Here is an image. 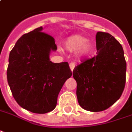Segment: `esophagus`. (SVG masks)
<instances>
[{
    "mask_svg": "<svg viewBox=\"0 0 132 132\" xmlns=\"http://www.w3.org/2000/svg\"><path fill=\"white\" fill-rule=\"evenodd\" d=\"M70 70H73V69H74V68H75V66H76V62H70Z\"/></svg>",
    "mask_w": 132,
    "mask_h": 132,
    "instance_id": "esophagus-1",
    "label": "esophagus"
}]
</instances>
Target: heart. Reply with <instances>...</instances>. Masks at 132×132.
<instances>
[{
  "mask_svg": "<svg viewBox=\"0 0 132 132\" xmlns=\"http://www.w3.org/2000/svg\"><path fill=\"white\" fill-rule=\"evenodd\" d=\"M87 38L80 35H74L69 37L65 40L64 46L70 52H76L81 48L83 54H89L92 46L87 43Z\"/></svg>",
  "mask_w": 132,
  "mask_h": 132,
  "instance_id": "b5f03b06",
  "label": "heart"
}]
</instances>
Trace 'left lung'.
Instances as JSON below:
<instances>
[{"instance_id": "1", "label": "left lung", "mask_w": 132, "mask_h": 132, "mask_svg": "<svg viewBox=\"0 0 132 132\" xmlns=\"http://www.w3.org/2000/svg\"><path fill=\"white\" fill-rule=\"evenodd\" d=\"M97 55L75 67L80 106L92 112L109 108L121 97L126 84V62L121 43L104 32L96 35Z\"/></svg>"}]
</instances>
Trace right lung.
Wrapping results in <instances>:
<instances>
[{
    "label": "right lung",
    "mask_w": 132,
    "mask_h": 132,
    "mask_svg": "<svg viewBox=\"0 0 132 132\" xmlns=\"http://www.w3.org/2000/svg\"><path fill=\"white\" fill-rule=\"evenodd\" d=\"M40 27L23 35L11 51L7 80L16 102L24 109L43 114L56 108L57 97L72 76L68 62L54 63L51 51L57 46L54 38Z\"/></svg>",
    "instance_id": "right-lung-1"
}]
</instances>
